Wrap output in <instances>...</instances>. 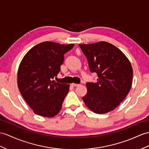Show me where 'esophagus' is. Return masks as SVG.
I'll return each mask as SVG.
<instances>
[{
  "instance_id": "esophagus-1",
  "label": "esophagus",
  "mask_w": 149,
  "mask_h": 149,
  "mask_svg": "<svg viewBox=\"0 0 149 149\" xmlns=\"http://www.w3.org/2000/svg\"><path fill=\"white\" fill-rule=\"evenodd\" d=\"M71 86H78V85H79V84H77V83H71Z\"/></svg>"
}]
</instances>
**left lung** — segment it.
I'll return each instance as SVG.
<instances>
[{"label":"left lung","mask_w":149,"mask_h":149,"mask_svg":"<svg viewBox=\"0 0 149 149\" xmlns=\"http://www.w3.org/2000/svg\"><path fill=\"white\" fill-rule=\"evenodd\" d=\"M79 45L88 60L90 71L98 75L97 83H86L87 93L83 100L96 114L113 111L131 88V63L121 50L110 43L101 41Z\"/></svg>","instance_id":"1"}]
</instances>
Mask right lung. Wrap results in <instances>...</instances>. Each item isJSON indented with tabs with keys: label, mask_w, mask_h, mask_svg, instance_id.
Segmentation results:
<instances>
[{
	"label": "right lung",
	"mask_w": 149,
	"mask_h": 149,
	"mask_svg": "<svg viewBox=\"0 0 149 149\" xmlns=\"http://www.w3.org/2000/svg\"><path fill=\"white\" fill-rule=\"evenodd\" d=\"M74 44L43 42L25 54L17 71V86L36 114L53 118L60 112L70 85L51 79L61 71L64 54Z\"/></svg>",
	"instance_id": "add662e5"
}]
</instances>
